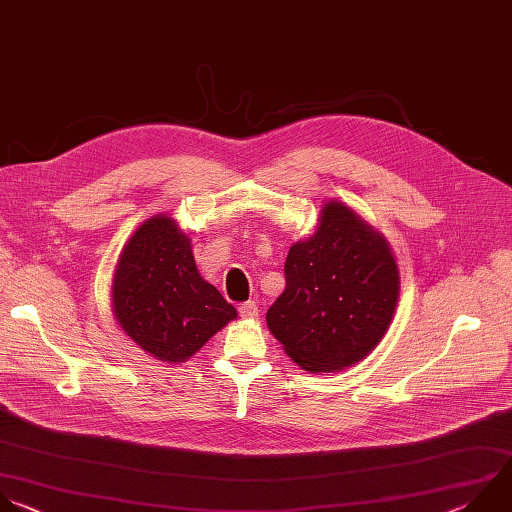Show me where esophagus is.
I'll return each instance as SVG.
<instances>
[{
  "mask_svg": "<svg viewBox=\"0 0 512 512\" xmlns=\"http://www.w3.org/2000/svg\"><path fill=\"white\" fill-rule=\"evenodd\" d=\"M257 313H259V307L255 301H245L239 305V315L245 319H253V317H257Z\"/></svg>",
  "mask_w": 512,
  "mask_h": 512,
  "instance_id": "obj_1",
  "label": "esophagus"
}]
</instances>
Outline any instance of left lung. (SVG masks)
Returning a JSON list of instances; mask_svg holds the SVG:
<instances>
[{
    "instance_id": "1",
    "label": "left lung",
    "mask_w": 512,
    "mask_h": 512,
    "mask_svg": "<svg viewBox=\"0 0 512 512\" xmlns=\"http://www.w3.org/2000/svg\"><path fill=\"white\" fill-rule=\"evenodd\" d=\"M398 289V267L384 237L331 201L315 235L289 249L285 289L267 309V325L303 370L337 372L378 346Z\"/></svg>"
}]
</instances>
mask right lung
Masks as SVG:
<instances>
[{
    "label": "right lung",
    "instance_id": "obj_1",
    "mask_svg": "<svg viewBox=\"0 0 512 512\" xmlns=\"http://www.w3.org/2000/svg\"><path fill=\"white\" fill-rule=\"evenodd\" d=\"M122 329L150 356L185 362L237 317L195 265L191 241L168 217H152L124 247L112 285Z\"/></svg>",
    "mask_w": 512,
    "mask_h": 512
}]
</instances>
